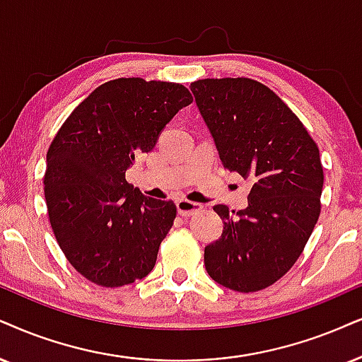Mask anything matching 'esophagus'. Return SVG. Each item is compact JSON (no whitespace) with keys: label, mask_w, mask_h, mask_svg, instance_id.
I'll list each match as a JSON object with an SVG mask.
<instances>
[{"label":"esophagus","mask_w":362,"mask_h":362,"mask_svg":"<svg viewBox=\"0 0 362 362\" xmlns=\"http://www.w3.org/2000/svg\"><path fill=\"white\" fill-rule=\"evenodd\" d=\"M200 210H202V205L190 202V200L187 199L177 200V212L178 215H182V217H190V215L200 212Z\"/></svg>","instance_id":"34e87169"}]
</instances>
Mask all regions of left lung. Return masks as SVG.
Instances as JSON below:
<instances>
[{
    "label": "left lung",
    "mask_w": 362,
    "mask_h": 362,
    "mask_svg": "<svg viewBox=\"0 0 362 362\" xmlns=\"http://www.w3.org/2000/svg\"><path fill=\"white\" fill-rule=\"evenodd\" d=\"M223 167L252 177L247 209L214 210L221 239L205 247L209 276L223 287L257 292L277 282L308 244L321 214L319 148L296 113L250 78H205L190 85Z\"/></svg>",
    "instance_id": "1"
}]
</instances>
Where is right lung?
Returning a JSON list of instances; mask_svg holds the SVG:
<instances>
[{
    "instance_id": "obj_1",
    "label": "right lung",
    "mask_w": 362,
    "mask_h": 362,
    "mask_svg": "<svg viewBox=\"0 0 362 362\" xmlns=\"http://www.w3.org/2000/svg\"><path fill=\"white\" fill-rule=\"evenodd\" d=\"M192 100L180 83L117 78L91 91L54 135L43 180L49 223L90 282L120 287L152 272L177 207L145 197L125 172Z\"/></svg>"
}]
</instances>
